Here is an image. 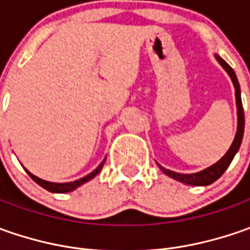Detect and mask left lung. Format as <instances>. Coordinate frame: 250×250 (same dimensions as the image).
Here are the masks:
<instances>
[{
  "label": "left lung",
  "instance_id": "left-lung-1",
  "mask_svg": "<svg viewBox=\"0 0 250 250\" xmlns=\"http://www.w3.org/2000/svg\"><path fill=\"white\" fill-rule=\"evenodd\" d=\"M216 57L217 62L220 63L223 66V69L228 73V76L231 78L232 81V84L235 87V101H236V115H238V126H236V133L235 138H234V142L232 145L229 146V149L227 151L226 154L221 157V159L217 161L216 164L210 166V167L205 168L199 172H193V174H179V172H175V171H171V169H167L163 166H160L157 163V166L160 167V169L168 175L169 178L175 179V181H179L182 184H187V185H192V187H206V185H210L213 184L214 181H217L218 178L221 177L226 169L229 167L231 161L235 157L236 151L241 147V143H242V138H244V128H245V115H244V108H242V100H241V87H239V82H238V78H236L234 69L228 65V63L220 57L214 54Z\"/></svg>",
  "mask_w": 250,
  "mask_h": 250
}]
</instances>
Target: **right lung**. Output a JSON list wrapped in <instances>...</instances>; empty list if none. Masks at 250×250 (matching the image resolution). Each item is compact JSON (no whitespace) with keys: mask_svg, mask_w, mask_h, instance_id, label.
Masks as SVG:
<instances>
[{"mask_svg":"<svg viewBox=\"0 0 250 250\" xmlns=\"http://www.w3.org/2000/svg\"><path fill=\"white\" fill-rule=\"evenodd\" d=\"M104 163H105V159L103 160V161L100 163V166L96 168L94 171H91L90 174H87L86 177L81 178V179L72 181V182H50V181H44V179H42V178L36 177V175H33V174H32L30 171H27V169H26V172L29 174V177L32 178L36 184H39L42 188L47 189L48 192H53V193H66V192H72V190H75L76 188H79L81 185H83V184H86L87 181L93 179V178L96 177V175L100 172L101 168H103V166H104Z\"/></svg>","mask_w":250,"mask_h":250,"instance_id":"obj_1","label":"right lung"}]
</instances>
